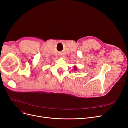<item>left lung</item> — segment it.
I'll use <instances>...</instances> for the list:
<instances>
[{
  "instance_id": "obj_1",
  "label": "left lung",
  "mask_w": 128,
  "mask_h": 128,
  "mask_svg": "<svg viewBox=\"0 0 128 128\" xmlns=\"http://www.w3.org/2000/svg\"><path fill=\"white\" fill-rule=\"evenodd\" d=\"M74 69H75V70H76V68H74Z\"/></svg>"
}]
</instances>
